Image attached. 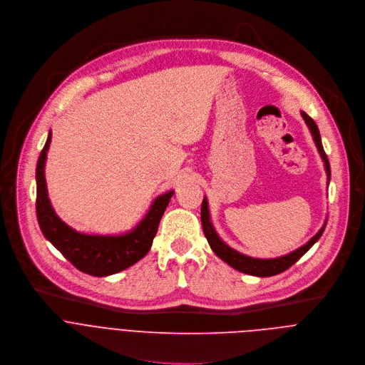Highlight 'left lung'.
Here are the masks:
<instances>
[{"label": "left lung", "mask_w": 365, "mask_h": 365, "mask_svg": "<svg viewBox=\"0 0 365 365\" xmlns=\"http://www.w3.org/2000/svg\"><path fill=\"white\" fill-rule=\"evenodd\" d=\"M301 115L305 119V122H307V125H308V128H309V130H311V133L314 136V140H315L317 148H318V151L321 154V158L325 163V171H327L328 182H329L331 168H329L328 157H327V154L324 151V147H322L319 129H318L315 120L311 116H308L305 112H301ZM201 225H202V232L205 235V239H207L210 247L212 249V252L218 257H220L227 264H230L232 267H235L236 270H239L242 273L252 274V276H260V277L279 274V273L284 272L286 269H289L294 263H297L315 245V242L322 236V233L325 230V226H327V223H325L322 226V229L307 245H304L302 247L297 249L292 253H289V255L282 256V257H276V259H255V257H249V256H245V255L236 252L235 249L229 247L220 237H218V235L215 233V230H214V227H212V225L210 222L208 202H207L205 197H204L202 204H201Z\"/></svg>", "instance_id": "left-lung-1"}]
</instances>
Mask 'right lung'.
I'll return each mask as SVG.
<instances>
[{
  "label": "right lung",
  "instance_id": "add662e5",
  "mask_svg": "<svg viewBox=\"0 0 365 365\" xmlns=\"http://www.w3.org/2000/svg\"><path fill=\"white\" fill-rule=\"evenodd\" d=\"M51 140L47 136L44 148L40 153L36 170L37 200L36 212L38 226L44 237L73 264L83 273L92 276H109L118 273L147 255L153 246L161 217L174 194L168 191L157 197L143 220L129 233L120 236L83 235L63 223L54 212L44 178V164Z\"/></svg>",
  "mask_w": 365,
  "mask_h": 365
}]
</instances>
